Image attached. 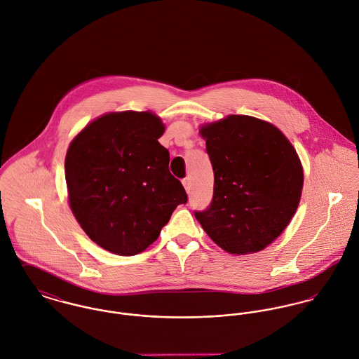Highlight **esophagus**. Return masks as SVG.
Listing matches in <instances>:
<instances>
[{"mask_svg": "<svg viewBox=\"0 0 359 359\" xmlns=\"http://www.w3.org/2000/svg\"><path fill=\"white\" fill-rule=\"evenodd\" d=\"M183 186H184L186 191L190 193V189H191V182H190V179H184V180H183Z\"/></svg>", "mask_w": 359, "mask_h": 359, "instance_id": "obj_1", "label": "esophagus"}]
</instances>
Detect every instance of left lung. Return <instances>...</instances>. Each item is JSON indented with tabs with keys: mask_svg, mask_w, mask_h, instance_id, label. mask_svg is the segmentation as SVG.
Wrapping results in <instances>:
<instances>
[{
	"mask_svg": "<svg viewBox=\"0 0 359 359\" xmlns=\"http://www.w3.org/2000/svg\"><path fill=\"white\" fill-rule=\"evenodd\" d=\"M215 173L213 199L196 217L210 239L231 255L267 248L297 210L304 183L296 149L276 125L227 116L201 125Z\"/></svg>",
	"mask_w": 359,
	"mask_h": 359,
	"instance_id": "left-lung-1",
	"label": "left lung"
}]
</instances>
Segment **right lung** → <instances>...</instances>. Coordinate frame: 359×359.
Returning <instances> with one entry per match:
<instances>
[{
    "mask_svg": "<svg viewBox=\"0 0 359 359\" xmlns=\"http://www.w3.org/2000/svg\"><path fill=\"white\" fill-rule=\"evenodd\" d=\"M163 132L151 111H113L90 121L67 149L70 209L85 234L114 255L146 250L187 202L158 142Z\"/></svg>",
    "mask_w": 359,
    "mask_h": 359,
    "instance_id": "1",
    "label": "right lung"
}]
</instances>
